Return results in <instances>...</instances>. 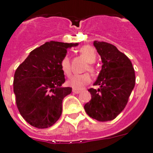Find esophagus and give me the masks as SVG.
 Wrapping results in <instances>:
<instances>
[{"instance_id": "34e87169", "label": "esophagus", "mask_w": 153, "mask_h": 153, "mask_svg": "<svg viewBox=\"0 0 153 153\" xmlns=\"http://www.w3.org/2000/svg\"><path fill=\"white\" fill-rule=\"evenodd\" d=\"M81 91H82L78 90V89H75V88H74L73 90H72V92H73V93H75V94H79Z\"/></svg>"}]
</instances>
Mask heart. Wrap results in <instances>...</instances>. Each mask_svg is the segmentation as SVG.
Masks as SVG:
<instances>
[{
    "instance_id": "1",
    "label": "heart",
    "mask_w": 153,
    "mask_h": 153,
    "mask_svg": "<svg viewBox=\"0 0 153 153\" xmlns=\"http://www.w3.org/2000/svg\"><path fill=\"white\" fill-rule=\"evenodd\" d=\"M79 53L85 58L88 62L91 63L88 65V68L91 72H94V68L93 67L91 63L94 62L97 59V53H96L94 48L91 46H85L80 49ZM60 68L63 74L67 76H69L71 74V64H70L69 59L67 56H65L62 59L61 62H60ZM91 81V75L88 73H85L82 75H75L71 76L68 80L67 84L75 89H81L86 85L90 83Z\"/></svg>"
}]
</instances>
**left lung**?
<instances>
[{
  "mask_svg": "<svg viewBox=\"0 0 153 153\" xmlns=\"http://www.w3.org/2000/svg\"><path fill=\"white\" fill-rule=\"evenodd\" d=\"M102 61V68L94 85L88 89L91 99L85 106L88 116L100 122L112 120L126 107L135 86V71L129 58L111 43L94 41Z\"/></svg>",
  "mask_w": 153,
  "mask_h": 153,
  "instance_id": "left-lung-1",
  "label": "left lung"
}]
</instances>
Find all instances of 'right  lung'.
<instances>
[{
    "label": "right lung",
    "instance_id": "1",
    "mask_svg": "<svg viewBox=\"0 0 153 153\" xmlns=\"http://www.w3.org/2000/svg\"><path fill=\"white\" fill-rule=\"evenodd\" d=\"M78 43L50 41L33 49L16 68L13 78L16 104L23 119L31 126L45 129L59 119L62 100L71 88H62L65 75L60 62L67 49Z\"/></svg>",
    "mask_w": 153,
    "mask_h": 153
}]
</instances>
